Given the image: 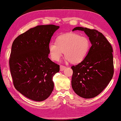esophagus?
I'll return each instance as SVG.
<instances>
[{"label":"esophagus","instance_id":"esophagus-1","mask_svg":"<svg viewBox=\"0 0 121 121\" xmlns=\"http://www.w3.org/2000/svg\"><path fill=\"white\" fill-rule=\"evenodd\" d=\"M65 68H66V67H65V66H64V65H60V71H63Z\"/></svg>","mask_w":121,"mask_h":121}]
</instances>
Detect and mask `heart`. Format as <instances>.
<instances>
[{
  "instance_id": "1",
  "label": "heart",
  "mask_w": 121,
  "mask_h": 121,
  "mask_svg": "<svg viewBox=\"0 0 121 121\" xmlns=\"http://www.w3.org/2000/svg\"><path fill=\"white\" fill-rule=\"evenodd\" d=\"M91 42L86 36L76 33H69L58 36L56 42H51L48 46L52 59L57 61L64 52L65 59L73 64L83 61L88 54Z\"/></svg>"
}]
</instances>
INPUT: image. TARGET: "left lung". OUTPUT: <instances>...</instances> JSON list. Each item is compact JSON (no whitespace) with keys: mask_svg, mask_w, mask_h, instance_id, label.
I'll return each instance as SVG.
<instances>
[{"mask_svg":"<svg viewBox=\"0 0 121 121\" xmlns=\"http://www.w3.org/2000/svg\"><path fill=\"white\" fill-rule=\"evenodd\" d=\"M83 31L92 46L87 56L79 64L72 66V87L80 97L97 96L108 86L113 75L112 45L101 33L94 29L77 27L73 31Z\"/></svg>","mask_w":121,"mask_h":121,"instance_id":"1","label":"left lung"}]
</instances>
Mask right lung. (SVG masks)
<instances>
[{"mask_svg":"<svg viewBox=\"0 0 121 121\" xmlns=\"http://www.w3.org/2000/svg\"><path fill=\"white\" fill-rule=\"evenodd\" d=\"M54 25H40L20 35L13 41L9 60L15 88L31 100L41 101L52 93L53 76L60 65L48 58V46Z\"/></svg>","mask_w":121,"mask_h":121,"instance_id":"1","label":"right lung"}]
</instances>
